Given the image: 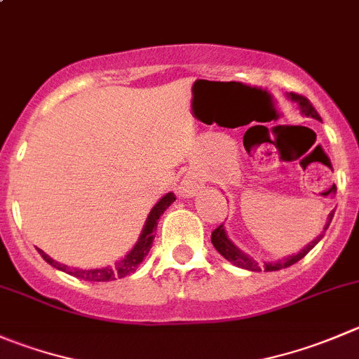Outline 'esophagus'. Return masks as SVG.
Returning <instances> with one entry per match:
<instances>
[{
    "instance_id": "obj_1",
    "label": "esophagus",
    "mask_w": 359,
    "mask_h": 359,
    "mask_svg": "<svg viewBox=\"0 0 359 359\" xmlns=\"http://www.w3.org/2000/svg\"><path fill=\"white\" fill-rule=\"evenodd\" d=\"M201 187H203V180H201L198 175H193V173H191V175L184 177V180L180 182L179 193L182 194V196L189 198V196H194Z\"/></svg>"
}]
</instances>
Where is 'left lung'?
I'll return each instance as SVG.
<instances>
[{"label": "left lung", "mask_w": 359, "mask_h": 359, "mask_svg": "<svg viewBox=\"0 0 359 359\" xmlns=\"http://www.w3.org/2000/svg\"><path fill=\"white\" fill-rule=\"evenodd\" d=\"M290 98L293 100V102L298 103V107H300V110H302V114H304V116L314 117V119H321V117H319V114H318V110L312 107V103L309 102L305 96L297 95V93H290ZM333 214H335V210H332V214L328 215V221H326V224H325V231L328 229L330 222H332ZM325 231H323L321 235L318 236V238L312 240L311 243H307V245H305L304 249H302L298 254H293V256L283 257V259H277V261H264V266H263L264 272H276V270H283V268H287V266H291V264L298 263L302 257L307 256V254L311 252L312 249H314V245L319 242V240L323 238ZM212 243H214L215 250H217V252L221 254L222 257H226L229 263L235 264V266L245 268V270H250V272H261V266L257 264V261H254L252 257H249L245 252H242V250H240L238 247H236L235 243H233L231 240L228 238V235H226V229H224V226H222V224L217 226V228L212 231Z\"/></svg>", "instance_id": "1"}]
</instances>
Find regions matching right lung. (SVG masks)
<instances>
[{"label":"right lung","instance_id":"add662e5","mask_svg":"<svg viewBox=\"0 0 359 359\" xmlns=\"http://www.w3.org/2000/svg\"><path fill=\"white\" fill-rule=\"evenodd\" d=\"M175 201V194L168 193L158 201V203L152 207L151 214H149L147 221H145L144 229H142V235L138 238V242L135 243L133 249L123 257V259L117 261L114 266H105V268H91V270H80V268H69L68 264H61L57 261L52 259L50 256L43 252L41 249H38L40 256L47 261L48 264H52L54 268L61 270V272L69 273V276L76 277V279L82 280H89V283H109V280H116V279H123V277L130 276L133 273L135 270L138 268V264L144 261V257L147 256L149 250H151L152 242H154L156 236V228H158V219L161 217L163 212L170 207V205Z\"/></svg>","mask_w":359,"mask_h":359}]
</instances>
